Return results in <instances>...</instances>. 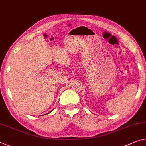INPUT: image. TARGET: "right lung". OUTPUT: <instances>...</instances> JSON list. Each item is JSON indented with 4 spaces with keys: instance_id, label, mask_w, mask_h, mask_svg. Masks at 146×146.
I'll return each mask as SVG.
<instances>
[{
    "instance_id": "1",
    "label": "right lung",
    "mask_w": 146,
    "mask_h": 146,
    "mask_svg": "<svg viewBox=\"0 0 146 146\" xmlns=\"http://www.w3.org/2000/svg\"><path fill=\"white\" fill-rule=\"evenodd\" d=\"M51 111H50V112H49V113H51ZM48 113H47V114H48ZM47 114H46V115H47Z\"/></svg>"
}]
</instances>
